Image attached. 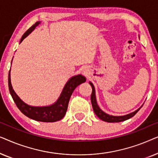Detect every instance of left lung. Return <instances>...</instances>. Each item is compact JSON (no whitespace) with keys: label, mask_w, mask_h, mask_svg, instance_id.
I'll return each mask as SVG.
<instances>
[{"label":"left lung","mask_w":158,"mask_h":158,"mask_svg":"<svg viewBox=\"0 0 158 158\" xmlns=\"http://www.w3.org/2000/svg\"><path fill=\"white\" fill-rule=\"evenodd\" d=\"M90 85H91L92 87V94L91 96H90V100H91V103H92V106L93 109H94V111L95 112V114H96V116L100 118V119L104 121V122H124L125 120L129 119L135 115L139 111V110L141 109L139 108V109H137V111L132 112V113L127 114V115L125 116H110L109 114H106L103 112L102 110L100 109V108L98 107V104L96 103V96H95V88L94 85L91 83H90Z\"/></svg>","instance_id":"1"}]
</instances>
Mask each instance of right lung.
Wrapping results in <instances>:
<instances>
[{
	"label": "right lung",
	"instance_id": "obj_1",
	"mask_svg": "<svg viewBox=\"0 0 158 158\" xmlns=\"http://www.w3.org/2000/svg\"><path fill=\"white\" fill-rule=\"evenodd\" d=\"M40 23V21H37L34 25H32L23 34V35L21 39L20 42H22L23 39L27 37L35 29L36 26H38ZM85 81V77L82 76L81 75L71 77L68 83H66V85H64L59 99L55 104L49 106L34 107L30 106L23 103L16 94V93L13 90L11 83H10V70L9 73H8V88H9L10 94L11 95L15 103H16V106L27 117L42 122H55L62 119L66 114L69 101H70V96L73 94V90H75V88L77 85L84 83Z\"/></svg>",
	"mask_w": 158,
	"mask_h": 158
}]
</instances>
